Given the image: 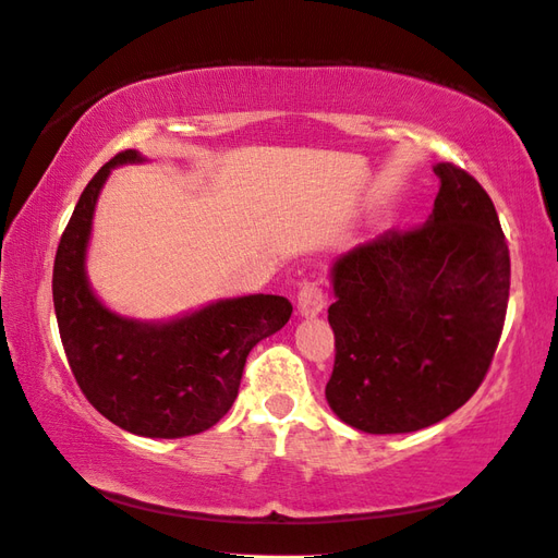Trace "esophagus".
<instances>
[{"label":"esophagus","instance_id":"34e87169","mask_svg":"<svg viewBox=\"0 0 558 558\" xmlns=\"http://www.w3.org/2000/svg\"><path fill=\"white\" fill-rule=\"evenodd\" d=\"M325 308V291L318 281H306L299 291V315L315 318Z\"/></svg>","mask_w":558,"mask_h":558}]
</instances>
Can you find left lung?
Here are the masks:
<instances>
[{
	"mask_svg": "<svg viewBox=\"0 0 558 558\" xmlns=\"http://www.w3.org/2000/svg\"><path fill=\"white\" fill-rule=\"evenodd\" d=\"M427 223L384 233L330 267L335 366L325 398L369 435L415 433L476 393L510 293V252L490 196L437 162Z\"/></svg>",
	"mask_w": 558,
	"mask_h": 558,
	"instance_id": "8db88e82",
	"label": "left lung"
}]
</instances>
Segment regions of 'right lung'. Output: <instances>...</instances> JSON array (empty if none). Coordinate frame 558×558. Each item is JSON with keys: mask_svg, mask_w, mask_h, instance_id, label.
Listing matches in <instances>:
<instances>
[{"mask_svg": "<svg viewBox=\"0 0 558 558\" xmlns=\"http://www.w3.org/2000/svg\"><path fill=\"white\" fill-rule=\"evenodd\" d=\"M119 153L84 186L60 238L52 303L70 369L82 393L125 433L189 437L214 427L238 398L252 347L291 318L271 293L218 299L170 320H138L104 306L87 277L94 211L113 167L141 165Z\"/></svg>", "mask_w": 558, "mask_h": 558, "instance_id": "1", "label": "right lung"}]
</instances>
